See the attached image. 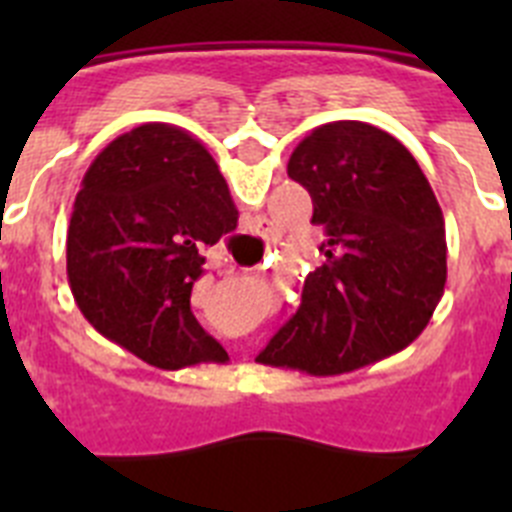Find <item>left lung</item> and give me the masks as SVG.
<instances>
[{
	"label": "left lung",
	"mask_w": 512,
	"mask_h": 512,
	"mask_svg": "<svg viewBox=\"0 0 512 512\" xmlns=\"http://www.w3.org/2000/svg\"><path fill=\"white\" fill-rule=\"evenodd\" d=\"M289 179L310 192L323 264L261 364L333 377L397 354L423 333L446 287V228L413 153L359 120L312 130Z\"/></svg>",
	"instance_id": "obj_1"
}]
</instances>
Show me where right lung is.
I'll return each instance as SVG.
<instances>
[{
	"label": "right lung",
	"instance_id": "obj_1",
	"mask_svg": "<svg viewBox=\"0 0 512 512\" xmlns=\"http://www.w3.org/2000/svg\"><path fill=\"white\" fill-rule=\"evenodd\" d=\"M238 225L215 158L187 130L148 122L104 148L81 179L66 274L81 315L158 369L228 361L192 315L202 248Z\"/></svg>",
	"mask_w": 512,
	"mask_h": 512
}]
</instances>
